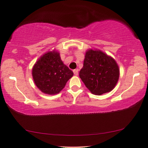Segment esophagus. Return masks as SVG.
<instances>
[{
    "label": "esophagus",
    "instance_id": "esophagus-1",
    "mask_svg": "<svg viewBox=\"0 0 148 148\" xmlns=\"http://www.w3.org/2000/svg\"><path fill=\"white\" fill-rule=\"evenodd\" d=\"M73 73H74V75H76V76H77L78 75V73H79V69H74L73 70Z\"/></svg>",
    "mask_w": 148,
    "mask_h": 148
}]
</instances>
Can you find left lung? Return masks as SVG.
Returning a JSON list of instances; mask_svg holds the SVG:
<instances>
[{
    "label": "left lung",
    "mask_w": 148,
    "mask_h": 148,
    "mask_svg": "<svg viewBox=\"0 0 148 148\" xmlns=\"http://www.w3.org/2000/svg\"><path fill=\"white\" fill-rule=\"evenodd\" d=\"M79 77L92 94L101 95L110 92L116 85L120 69L111 56L99 49H89L85 52Z\"/></svg>",
    "instance_id": "1"
}]
</instances>
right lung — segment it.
<instances>
[{
	"label": "right lung",
	"mask_w": 148,
	"mask_h": 148,
	"mask_svg": "<svg viewBox=\"0 0 148 148\" xmlns=\"http://www.w3.org/2000/svg\"><path fill=\"white\" fill-rule=\"evenodd\" d=\"M32 74L35 85L41 91L47 95H56L65 87L73 72L63 63L60 53L53 49L38 58Z\"/></svg>",
	"instance_id": "1"
}]
</instances>
